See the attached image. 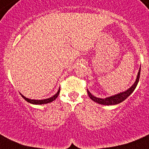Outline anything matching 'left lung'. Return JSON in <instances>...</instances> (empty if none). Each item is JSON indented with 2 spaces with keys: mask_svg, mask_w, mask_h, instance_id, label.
<instances>
[{
  "mask_svg": "<svg viewBox=\"0 0 149 149\" xmlns=\"http://www.w3.org/2000/svg\"><path fill=\"white\" fill-rule=\"evenodd\" d=\"M140 75H141V67H140L139 71H138L137 78H136L135 82L134 83V84H133L130 88H128L127 91H123L119 93H117V94L113 95V96H111V97H106V98H104V99L99 98V97H94L93 95H92L91 93V92L87 89L88 94L91 100H92L93 102L99 103V104H104V105H113V104H119V103L122 102L123 101H124V100H125L126 99H127V97H128L129 96H130V95L134 91L135 88L137 87V83H138V82H139Z\"/></svg>",
  "mask_w": 149,
  "mask_h": 149,
  "instance_id": "left-lung-1",
  "label": "left lung"
}]
</instances>
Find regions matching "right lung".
Masks as SVG:
<instances>
[{"instance_id": "obj_1", "label": "right lung", "mask_w": 149, "mask_h": 149, "mask_svg": "<svg viewBox=\"0 0 149 149\" xmlns=\"http://www.w3.org/2000/svg\"><path fill=\"white\" fill-rule=\"evenodd\" d=\"M59 92H60V88L58 89V91L57 93H56L55 95H53L52 97H49V98H47V99H45V100H31V99L26 98L25 96H23V95L21 94V93H20V94H21V96H22V97H23V98L25 99V100H26L27 102H28L31 103V104H47V103L52 102V101H54V100H56V98H57L58 96Z\"/></svg>"}]
</instances>
